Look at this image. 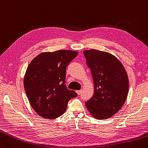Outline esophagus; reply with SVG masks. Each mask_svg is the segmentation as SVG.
<instances>
[{"mask_svg": "<svg viewBox=\"0 0 148 148\" xmlns=\"http://www.w3.org/2000/svg\"><path fill=\"white\" fill-rule=\"evenodd\" d=\"M76 93L78 95H80L81 93H82V90H76Z\"/></svg>", "mask_w": 148, "mask_h": 148, "instance_id": "esophagus-1", "label": "esophagus"}]
</instances>
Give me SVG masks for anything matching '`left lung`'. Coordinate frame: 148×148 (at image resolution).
<instances>
[{
    "instance_id": "obj_1",
    "label": "left lung",
    "mask_w": 148,
    "mask_h": 148,
    "mask_svg": "<svg viewBox=\"0 0 148 148\" xmlns=\"http://www.w3.org/2000/svg\"><path fill=\"white\" fill-rule=\"evenodd\" d=\"M94 81L93 96L85 102L97 119H106L122 108L129 89L128 75L116 57L96 49L83 51Z\"/></svg>"
}]
</instances>
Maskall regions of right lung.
Listing matches in <instances>:
<instances>
[{
    "mask_svg": "<svg viewBox=\"0 0 148 148\" xmlns=\"http://www.w3.org/2000/svg\"><path fill=\"white\" fill-rule=\"evenodd\" d=\"M77 54L70 50L42 53L28 65L24 89L31 106L40 116L48 119L59 117L69 101L77 95L65 85L66 68Z\"/></svg>",
    "mask_w": 148,
    "mask_h": 148,
    "instance_id": "right-lung-1",
    "label": "right lung"
}]
</instances>
